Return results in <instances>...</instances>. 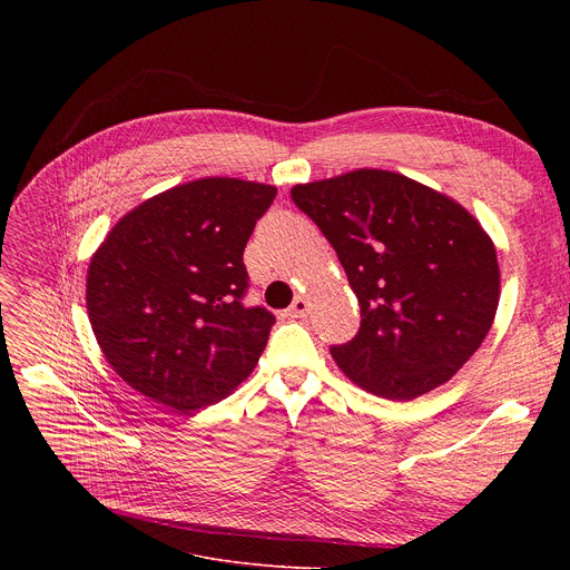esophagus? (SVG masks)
<instances>
[{
	"label": "esophagus",
	"mask_w": 570,
	"mask_h": 570,
	"mask_svg": "<svg viewBox=\"0 0 570 570\" xmlns=\"http://www.w3.org/2000/svg\"><path fill=\"white\" fill-rule=\"evenodd\" d=\"M286 314H288L291 318H305V316L309 314V301H307V297H305V295H297Z\"/></svg>",
	"instance_id": "34e87169"
}]
</instances>
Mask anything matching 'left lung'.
<instances>
[{"instance_id":"8db88e82","label":"left lung","mask_w":570,"mask_h":570,"mask_svg":"<svg viewBox=\"0 0 570 570\" xmlns=\"http://www.w3.org/2000/svg\"><path fill=\"white\" fill-rule=\"evenodd\" d=\"M291 198L337 252L361 305V331L331 348L351 381L385 400H413L483 344L499 263L460 203L376 168L295 185Z\"/></svg>"}]
</instances>
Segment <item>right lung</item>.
Masks as SVG:
<instances>
[{
    "label": "right lung",
    "mask_w": 570,
    "mask_h": 570,
    "mask_svg": "<svg viewBox=\"0 0 570 570\" xmlns=\"http://www.w3.org/2000/svg\"><path fill=\"white\" fill-rule=\"evenodd\" d=\"M275 196L269 185L203 177L112 226L87 269V314L134 391L189 413L252 374L275 316L243 305V254Z\"/></svg>",
    "instance_id": "1"
}]
</instances>
